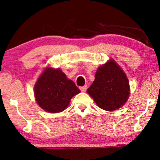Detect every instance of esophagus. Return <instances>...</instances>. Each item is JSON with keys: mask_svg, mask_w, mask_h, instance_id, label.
<instances>
[{"mask_svg": "<svg viewBox=\"0 0 160 160\" xmlns=\"http://www.w3.org/2000/svg\"><path fill=\"white\" fill-rule=\"evenodd\" d=\"M80 90H81V91H82V92H85L86 90H87V89H88V86L87 85H84V86H83V87H80Z\"/></svg>", "mask_w": 160, "mask_h": 160, "instance_id": "34e87169", "label": "esophagus"}]
</instances>
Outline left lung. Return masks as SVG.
<instances>
[{"mask_svg":"<svg viewBox=\"0 0 160 160\" xmlns=\"http://www.w3.org/2000/svg\"><path fill=\"white\" fill-rule=\"evenodd\" d=\"M129 91L128 78L113 60L98 68L95 80L87 90L98 107L109 111L121 108L128 100Z\"/></svg>","mask_w":160,"mask_h":160,"instance_id":"1","label":"left lung"}]
</instances>
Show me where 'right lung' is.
Instances as JSON below:
<instances>
[{"mask_svg":"<svg viewBox=\"0 0 160 160\" xmlns=\"http://www.w3.org/2000/svg\"><path fill=\"white\" fill-rule=\"evenodd\" d=\"M34 89L37 103L50 113L63 111L72 96L81 92L60 69L50 68L41 73Z\"/></svg>","mask_w":160,"mask_h":160,"instance_id":"right-lung-1","label":"right lung"}]
</instances>
